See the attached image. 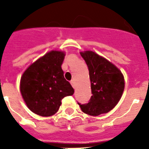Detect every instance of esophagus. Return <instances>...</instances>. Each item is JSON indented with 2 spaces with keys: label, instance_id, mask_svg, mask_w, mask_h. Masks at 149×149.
<instances>
[{
  "label": "esophagus",
  "instance_id": "1",
  "mask_svg": "<svg viewBox=\"0 0 149 149\" xmlns=\"http://www.w3.org/2000/svg\"><path fill=\"white\" fill-rule=\"evenodd\" d=\"M70 84H71V85H72L73 88H75V87H76V82H75L74 79H72V80L70 81Z\"/></svg>",
  "mask_w": 149,
  "mask_h": 149
}]
</instances>
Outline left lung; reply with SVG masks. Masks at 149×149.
<instances>
[{
	"label": "left lung",
	"mask_w": 149,
	"mask_h": 149,
	"mask_svg": "<svg viewBox=\"0 0 149 149\" xmlns=\"http://www.w3.org/2000/svg\"><path fill=\"white\" fill-rule=\"evenodd\" d=\"M88 66L91 96L87 104L78 103L82 111L91 116L107 113L116 106L122 96L125 80L115 65L94 52L80 53Z\"/></svg>",
	"instance_id": "left-lung-1"
}]
</instances>
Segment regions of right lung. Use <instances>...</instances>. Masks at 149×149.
I'll list each match as a JSON object with an SVG mask.
<instances>
[{
	"label": "right lung",
	"mask_w": 149,
	"mask_h": 149,
	"mask_svg": "<svg viewBox=\"0 0 149 149\" xmlns=\"http://www.w3.org/2000/svg\"><path fill=\"white\" fill-rule=\"evenodd\" d=\"M64 56L63 52H49L31 64L22 75L20 84L22 97L28 107L38 115L55 114L62 99L74 93L61 68Z\"/></svg>",
	"instance_id": "1"
}]
</instances>
